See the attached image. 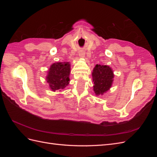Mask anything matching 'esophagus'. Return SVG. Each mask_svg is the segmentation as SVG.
<instances>
[{
    "label": "esophagus",
    "mask_w": 157,
    "mask_h": 157,
    "mask_svg": "<svg viewBox=\"0 0 157 157\" xmlns=\"http://www.w3.org/2000/svg\"><path fill=\"white\" fill-rule=\"evenodd\" d=\"M79 57L80 58H85V52L84 51H80L79 52Z\"/></svg>",
    "instance_id": "1"
}]
</instances>
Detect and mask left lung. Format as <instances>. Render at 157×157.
<instances>
[{"label": "left lung", "mask_w": 157, "mask_h": 157, "mask_svg": "<svg viewBox=\"0 0 157 157\" xmlns=\"http://www.w3.org/2000/svg\"><path fill=\"white\" fill-rule=\"evenodd\" d=\"M93 90L96 96H103L112 86L115 75L108 65H96L92 73Z\"/></svg>", "instance_id": "8db88e82"}]
</instances>
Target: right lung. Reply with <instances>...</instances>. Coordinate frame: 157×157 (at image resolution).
Returning a JSON list of instances; mask_svg holds the SVG:
<instances>
[{
  "label": "right lung",
  "instance_id": "1",
  "mask_svg": "<svg viewBox=\"0 0 157 157\" xmlns=\"http://www.w3.org/2000/svg\"><path fill=\"white\" fill-rule=\"evenodd\" d=\"M71 64L69 62H56L50 65L46 77L50 89L53 92L65 89L69 84Z\"/></svg>",
  "mask_w": 157,
  "mask_h": 157
}]
</instances>
